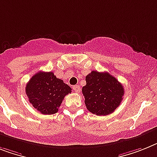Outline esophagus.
<instances>
[{"label":"esophagus","instance_id":"1","mask_svg":"<svg viewBox=\"0 0 157 157\" xmlns=\"http://www.w3.org/2000/svg\"><path fill=\"white\" fill-rule=\"evenodd\" d=\"M73 90L75 91V92H80V90H81V87H80L78 85H75V86H73Z\"/></svg>","mask_w":157,"mask_h":157}]
</instances>
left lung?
<instances>
[{"instance_id": "left-lung-1", "label": "left lung", "mask_w": 157, "mask_h": 157, "mask_svg": "<svg viewBox=\"0 0 157 157\" xmlns=\"http://www.w3.org/2000/svg\"><path fill=\"white\" fill-rule=\"evenodd\" d=\"M82 89L88 111L98 116H107L120 106L124 94L122 84L107 72L92 71L86 76Z\"/></svg>"}]
</instances>
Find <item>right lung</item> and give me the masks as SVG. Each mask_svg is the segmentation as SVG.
<instances>
[{
  "instance_id": "obj_1",
  "label": "right lung",
  "mask_w": 157,
  "mask_h": 157,
  "mask_svg": "<svg viewBox=\"0 0 157 157\" xmlns=\"http://www.w3.org/2000/svg\"><path fill=\"white\" fill-rule=\"evenodd\" d=\"M25 93L37 111L43 115H52L58 112L64 97L71 93V88L51 71H39L27 82Z\"/></svg>"
}]
</instances>
